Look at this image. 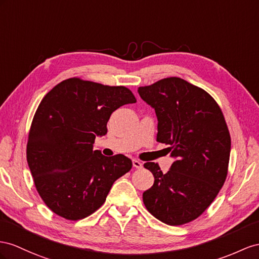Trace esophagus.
<instances>
[{
	"instance_id": "34e87169",
	"label": "esophagus",
	"mask_w": 259,
	"mask_h": 259,
	"mask_svg": "<svg viewBox=\"0 0 259 259\" xmlns=\"http://www.w3.org/2000/svg\"><path fill=\"white\" fill-rule=\"evenodd\" d=\"M132 165H134L136 168H141L142 167V163L140 161L136 160V158H135V160H132Z\"/></svg>"
}]
</instances>
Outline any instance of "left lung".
I'll use <instances>...</instances> for the list:
<instances>
[{"label": "left lung", "instance_id": "1", "mask_svg": "<svg viewBox=\"0 0 259 259\" xmlns=\"http://www.w3.org/2000/svg\"><path fill=\"white\" fill-rule=\"evenodd\" d=\"M138 93L155 110L156 141L168 144L175 158L165 174L157 163L144 164L154 176L153 186L143 193L144 205L168 225L188 223L203 213L227 178V122L207 92L181 77L163 78Z\"/></svg>", "mask_w": 259, "mask_h": 259}]
</instances>
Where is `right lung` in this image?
<instances>
[{
  "label": "right lung",
  "mask_w": 259,
  "mask_h": 259,
  "mask_svg": "<svg viewBox=\"0 0 259 259\" xmlns=\"http://www.w3.org/2000/svg\"><path fill=\"white\" fill-rule=\"evenodd\" d=\"M137 102L124 86L72 77L56 85L39 104L27 142V163L38 194L66 220H81L105 202L119 177L131 169L122 154L93 150L107 134L110 115Z\"/></svg>",
  "instance_id": "obj_1"
}]
</instances>
